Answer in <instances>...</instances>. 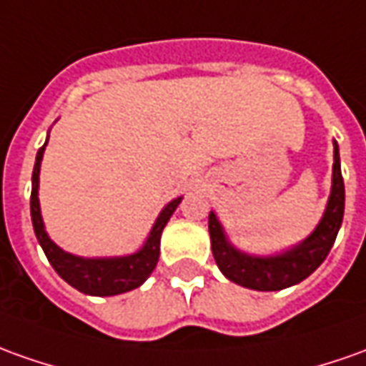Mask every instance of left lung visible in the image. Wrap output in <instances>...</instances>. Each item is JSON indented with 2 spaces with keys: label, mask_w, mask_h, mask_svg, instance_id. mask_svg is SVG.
<instances>
[{
  "label": "left lung",
  "mask_w": 366,
  "mask_h": 366,
  "mask_svg": "<svg viewBox=\"0 0 366 366\" xmlns=\"http://www.w3.org/2000/svg\"><path fill=\"white\" fill-rule=\"evenodd\" d=\"M332 145H335V155H332L335 163H332V185L327 209L313 233L299 245L277 255H249L229 243L217 215L213 211L209 213V235H211L213 257L217 267L229 281L253 291H281L291 285L301 283L327 259L341 229L342 213H345V183L341 175L339 145L337 141Z\"/></svg>",
  "instance_id": "1"
}]
</instances>
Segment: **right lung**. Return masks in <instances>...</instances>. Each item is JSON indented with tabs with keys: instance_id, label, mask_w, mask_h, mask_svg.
<instances>
[{
	"instance_id": "right-lung-1",
	"label": "right lung",
	"mask_w": 366,
	"mask_h": 366,
	"mask_svg": "<svg viewBox=\"0 0 366 366\" xmlns=\"http://www.w3.org/2000/svg\"><path fill=\"white\" fill-rule=\"evenodd\" d=\"M45 145H47V141H45ZM45 145L37 151L34 175H31V223H34L35 237L44 249L47 261L55 269V273L59 274L65 283L75 287L77 291L93 295V297H111V295L127 293V291L141 287L157 264L161 233L173 215V211L181 203V197L173 199L163 207L145 245L141 247L137 253L125 257H97V259L71 255L49 239L47 231H45L44 219H41L37 189H39V167H41Z\"/></svg>"
}]
</instances>
